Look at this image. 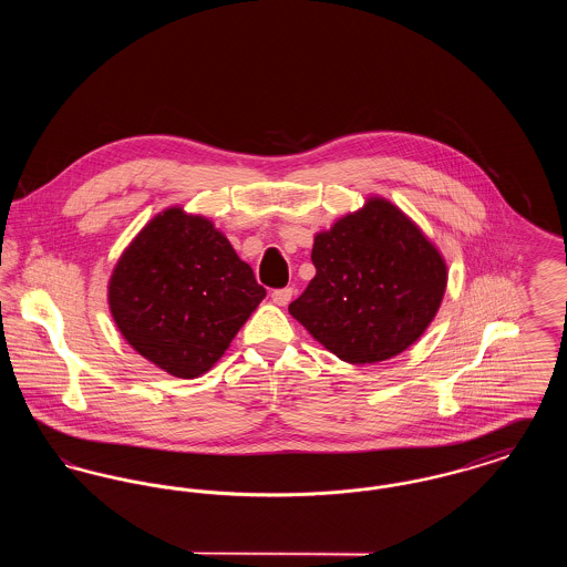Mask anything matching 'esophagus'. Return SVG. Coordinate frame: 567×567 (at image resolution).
<instances>
[{
  "mask_svg": "<svg viewBox=\"0 0 567 567\" xmlns=\"http://www.w3.org/2000/svg\"><path fill=\"white\" fill-rule=\"evenodd\" d=\"M291 297H293V289H291V287L271 291V299H274V303H278V306H287V303L291 301Z\"/></svg>",
  "mask_w": 567,
  "mask_h": 567,
  "instance_id": "obj_1",
  "label": "esophagus"
}]
</instances>
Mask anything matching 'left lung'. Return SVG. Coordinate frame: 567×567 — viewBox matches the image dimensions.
I'll return each mask as SVG.
<instances>
[{
  "label": "left lung",
  "mask_w": 567,
  "mask_h": 567,
  "mask_svg": "<svg viewBox=\"0 0 567 567\" xmlns=\"http://www.w3.org/2000/svg\"><path fill=\"white\" fill-rule=\"evenodd\" d=\"M317 276L289 303L315 340L365 365L412 347L446 291V264L408 216L382 197L315 236Z\"/></svg>",
  "instance_id": "1"
}]
</instances>
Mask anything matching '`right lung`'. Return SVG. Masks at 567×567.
<instances>
[{"mask_svg": "<svg viewBox=\"0 0 567 567\" xmlns=\"http://www.w3.org/2000/svg\"><path fill=\"white\" fill-rule=\"evenodd\" d=\"M264 297L229 240L183 208H167L135 236L109 285L123 338L178 378L206 374Z\"/></svg>", "mask_w": 567, "mask_h": 567, "instance_id": "obj_1", "label": "right lung"}]
</instances>
